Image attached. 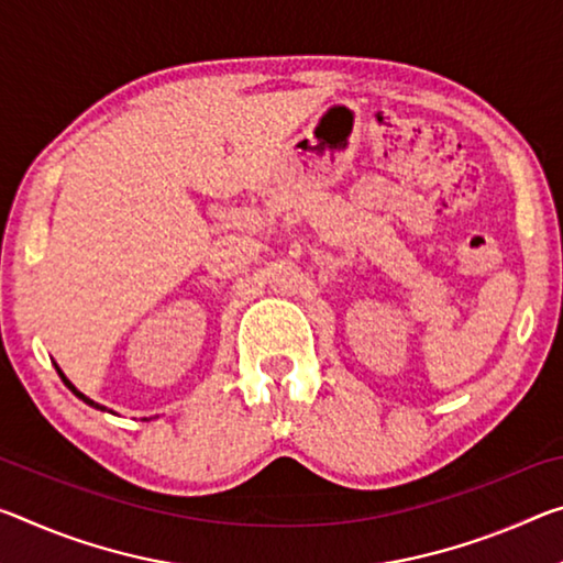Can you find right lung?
Instances as JSON below:
<instances>
[{"label": "right lung", "mask_w": 563, "mask_h": 563, "mask_svg": "<svg viewBox=\"0 0 563 563\" xmlns=\"http://www.w3.org/2000/svg\"><path fill=\"white\" fill-rule=\"evenodd\" d=\"M55 368H57V365H55ZM57 373H59V378H62V380H65V386H67L69 390H73V394H75L77 398H82V400H85V404H89V406H92V408H100V410H107L104 406H100V404H95V400H92V398H87L85 394H79V390H77V388L73 386V383H69V378H67V376H65V373H62L59 368H57Z\"/></svg>", "instance_id": "right-lung-1"}]
</instances>
